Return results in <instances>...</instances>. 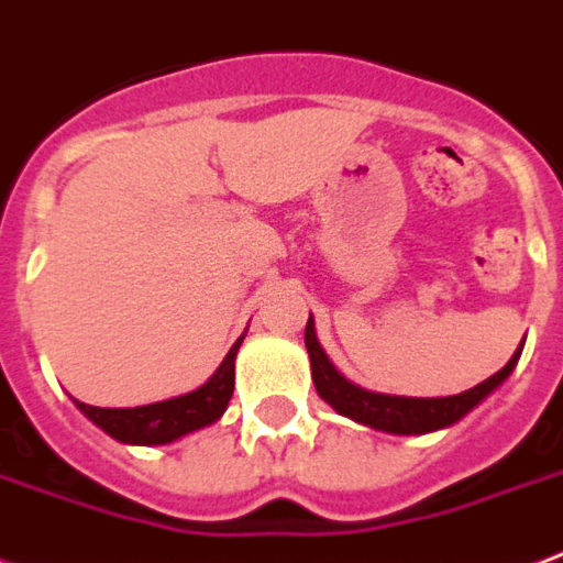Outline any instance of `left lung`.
Returning <instances> with one entry per match:
<instances>
[{"label":"left lung","instance_id":"1","mask_svg":"<svg viewBox=\"0 0 563 563\" xmlns=\"http://www.w3.org/2000/svg\"><path fill=\"white\" fill-rule=\"evenodd\" d=\"M303 342H307V354H310L316 393H319L336 413L349 416V419L366 424V428H375V431H386V434L398 437L431 434V431H443V428H452L454 422H461L463 416L482 405L484 398L490 396L496 386H501L508 380V375L514 372V366H517V360H520L522 345H526V342H522L520 349L514 351V357H510L496 375H490L478 386H472L466 393L443 398H413L386 396V393H372V389H363V386L351 384L349 377L342 375V372L330 363V357L324 354V349H321L312 316L310 321H307V330H303Z\"/></svg>","mask_w":563,"mask_h":563}]
</instances>
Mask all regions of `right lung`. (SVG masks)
<instances>
[{
    "mask_svg": "<svg viewBox=\"0 0 563 563\" xmlns=\"http://www.w3.org/2000/svg\"><path fill=\"white\" fill-rule=\"evenodd\" d=\"M242 339L224 357V363L214 368V375L186 396L167 398L156 405L144 407H93L76 401L81 413L88 416L97 428L126 445H167L177 443L179 437L195 434L206 424L218 422L224 416L235 386V354Z\"/></svg>",
    "mask_w": 563,
    "mask_h": 563,
    "instance_id": "1",
    "label": "right lung"
}]
</instances>
